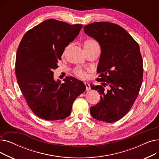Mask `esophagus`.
Instances as JSON below:
<instances>
[{
  "label": "esophagus",
  "mask_w": 159,
  "mask_h": 159,
  "mask_svg": "<svg viewBox=\"0 0 159 159\" xmlns=\"http://www.w3.org/2000/svg\"><path fill=\"white\" fill-rule=\"evenodd\" d=\"M84 84H85V86H86V91H89V89H90V86H89V83H88V82H84Z\"/></svg>",
  "instance_id": "esophagus-1"
}]
</instances>
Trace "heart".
Here are the masks:
<instances>
[{
  "label": "heart",
  "mask_w": 159,
  "mask_h": 159,
  "mask_svg": "<svg viewBox=\"0 0 159 159\" xmlns=\"http://www.w3.org/2000/svg\"><path fill=\"white\" fill-rule=\"evenodd\" d=\"M99 47L98 43L93 39H87L84 43V49H93L94 48ZM74 73L76 76L81 79H87L88 75L86 70L77 68L74 70Z\"/></svg>",
  "instance_id": "obj_1"
}]
</instances>
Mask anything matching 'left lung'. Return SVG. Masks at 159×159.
Returning a JSON list of instances; mask_svg holds the SVG:
<instances>
[{
	"label": "left lung",
	"instance_id": "obj_1",
	"mask_svg": "<svg viewBox=\"0 0 159 159\" xmlns=\"http://www.w3.org/2000/svg\"><path fill=\"white\" fill-rule=\"evenodd\" d=\"M86 35L101 46V54L96 80L110 88L91 84L101 95V101L91 106L90 113L107 123L122 119L130 110L139 95L143 78V61L139 46L123 28L108 22H96L84 27Z\"/></svg>",
	"mask_w": 159,
	"mask_h": 159
}]
</instances>
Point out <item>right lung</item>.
<instances>
[{"label":"right lung","instance_id":"right-lung-1","mask_svg":"<svg viewBox=\"0 0 159 159\" xmlns=\"http://www.w3.org/2000/svg\"><path fill=\"white\" fill-rule=\"evenodd\" d=\"M82 26L48 19L28 31L20 41L16 55V79L29 107L40 119L68 117L75 98L86 89L84 83L72 77H66L64 83L55 81L53 72Z\"/></svg>","mask_w":159,"mask_h":159}]
</instances>
